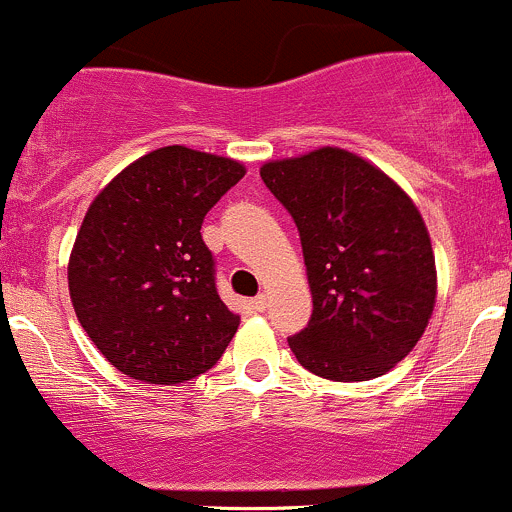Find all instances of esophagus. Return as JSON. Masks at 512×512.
Segmentation results:
<instances>
[{
    "label": "esophagus",
    "instance_id": "obj_1",
    "mask_svg": "<svg viewBox=\"0 0 512 512\" xmlns=\"http://www.w3.org/2000/svg\"><path fill=\"white\" fill-rule=\"evenodd\" d=\"M251 303H254L256 311H266V308H268V298L263 296V293H261V296H256L254 301H251Z\"/></svg>",
    "mask_w": 512,
    "mask_h": 512
}]
</instances>
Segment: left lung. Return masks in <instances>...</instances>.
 I'll list each match as a JSON object with an SVG mask.
<instances>
[{
  "mask_svg": "<svg viewBox=\"0 0 512 512\" xmlns=\"http://www.w3.org/2000/svg\"><path fill=\"white\" fill-rule=\"evenodd\" d=\"M266 189L301 236L311 321L288 338L328 381H371L411 353L435 303V258L421 214L383 171L343 149L263 164Z\"/></svg>",
  "mask_w": 512,
  "mask_h": 512,
  "instance_id": "8db88e82",
  "label": "left lung"
}]
</instances>
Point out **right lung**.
<instances>
[{"instance_id":"right-lung-1","label":"right lung","mask_w":512,"mask_h":512,"mask_svg":"<svg viewBox=\"0 0 512 512\" xmlns=\"http://www.w3.org/2000/svg\"><path fill=\"white\" fill-rule=\"evenodd\" d=\"M244 166L164 146L126 166L94 199L69 258L79 323L136 381L174 386L216 366L241 318L216 288L204 216Z\"/></svg>"}]
</instances>
